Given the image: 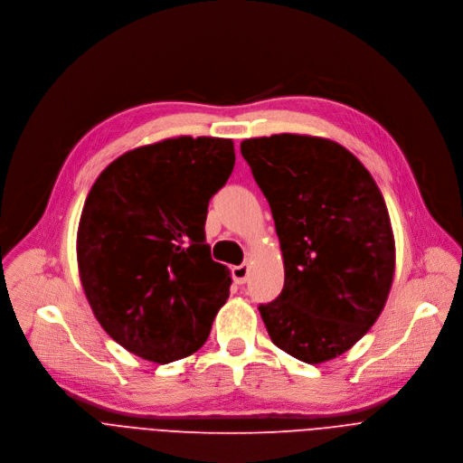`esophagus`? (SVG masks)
<instances>
[{
    "mask_svg": "<svg viewBox=\"0 0 463 463\" xmlns=\"http://www.w3.org/2000/svg\"><path fill=\"white\" fill-rule=\"evenodd\" d=\"M248 275H250L248 264H241V266L232 268V277H233L235 285H244L248 281Z\"/></svg>",
    "mask_w": 463,
    "mask_h": 463,
    "instance_id": "34e87169",
    "label": "esophagus"
}]
</instances>
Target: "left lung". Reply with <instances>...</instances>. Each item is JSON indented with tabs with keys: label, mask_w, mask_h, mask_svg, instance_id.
<instances>
[{
	"label": "left lung",
	"mask_w": 463,
	"mask_h": 463,
	"mask_svg": "<svg viewBox=\"0 0 463 463\" xmlns=\"http://www.w3.org/2000/svg\"><path fill=\"white\" fill-rule=\"evenodd\" d=\"M285 260V287L259 312L275 346L317 364L352 348L380 317L394 277L389 210L343 146L308 135L241 142Z\"/></svg>",
	"instance_id": "obj_1"
}]
</instances>
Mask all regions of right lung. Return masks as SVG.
<instances>
[{"label":"right lung","mask_w":463,"mask_h":463,"mask_svg":"<svg viewBox=\"0 0 463 463\" xmlns=\"http://www.w3.org/2000/svg\"><path fill=\"white\" fill-rule=\"evenodd\" d=\"M235 165L233 142L176 137L113 160L85 199L76 255L102 328L153 363L192 355L230 296L206 244L210 199Z\"/></svg>","instance_id":"1"}]
</instances>
